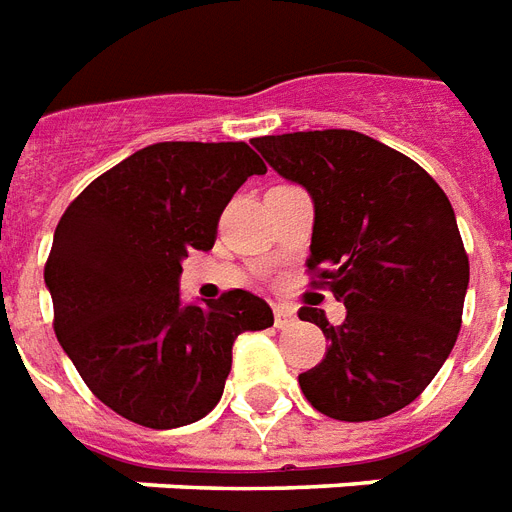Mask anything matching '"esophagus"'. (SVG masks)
<instances>
[{
  "instance_id": "obj_1",
  "label": "esophagus",
  "mask_w": 512,
  "mask_h": 512,
  "mask_svg": "<svg viewBox=\"0 0 512 512\" xmlns=\"http://www.w3.org/2000/svg\"><path fill=\"white\" fill-rule=\"evenodd\" d=\"M273 321H276V327L279 329H289L295 327V313L289 311V308H284V305H276L273 308Z\"/></svg>"
}]
</instances>
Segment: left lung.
Returning <instances> with one entry per match:
<instances>
[{
    "label": "left lung",
    "instance_id": "left-lung-1",
    "mask_svg": "<svg viewBox=\"0 0 512 512\" xmlns=\"http://www.w3.org/2000/svg\"><path fill=\"white\" fill-rule=\"evenodd\" d=\"M313 199L308 271L348 308L340 327L300 311L329 348L300 390L332 420H380L428 388L462 324L470 265L441 185L409 156L353 130L255 138Z\"/></svg>",
    "mask_w": 512,
    "mask_h": 512
}]
</instances>
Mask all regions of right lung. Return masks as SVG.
Returning <instances> with one entry per match:
<instances>
[{"label": "right lung", "instance_id": "right-lung-1", "mask_svg": "<svg viewBox=\"0 0 512 512\" xmlns=\"http://www.w3.org/2000/svg\"><path fill=\"white\" fill-rule=\"evenodd\" d=\"M263 159L247 143H154L95 177L60 217L44 265L55 335L95 396L143 428L201 420L223 396L233 340L271 305L231 289L180 303L183 257L215 244L225 204Z\"/></svg>", "mask_w": 512, "mask_h": 512}]
</instances>
